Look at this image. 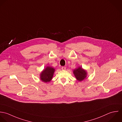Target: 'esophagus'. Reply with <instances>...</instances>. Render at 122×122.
Here are the masks:
<instances>
[{"instance_id":"34e87169","label":"esophagus","mask_w":122,"mask_h":122,"mask_svg":"<svg viewBox=\"0 0 122 122\" xmlns=\"http://www.w3.org/2000/svg\"><path fill=\"white\" fill-rule=\"evenodd\" d=\"M61 68H62V69L63 70H65L66 69V67H65V66H62Z\"/></svg>"}]
</instances>
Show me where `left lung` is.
<instances>
[{
    "instance_id": "left-lung-1",
    "label": "left lung",
    "mask_w": 122,
    "mask_h": 122,
    "mask_svg": "<svg viewBox=\"0 0 122 122\" xmlns=\"http://www.w3.org/2000/svg\"><path fill=\"white\" fill-rule=\"evenodd\" d=\"M73 73L76 79L79 81H82L84 80L87 76L86 71L83 69L82 67L80 66L77 68L74 69Z\"/></svg>"
}]
</instances>
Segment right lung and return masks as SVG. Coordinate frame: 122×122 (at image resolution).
<instances>
[{"mask_svg":"<svg viewBox=\"0 0 122 122\" xmlns=\"http://www.w3.org/2000/svg\"><path fill=\"white\" fill-rule=\"evenodd\" d=\"M55 69L50 66H47L40 74V79L44 82H50L53 76Z\"/></svg>","mask_w":122,"mask_h":122,"instance_id":"right-lung-1","label":"right lung"}]
</instances>
